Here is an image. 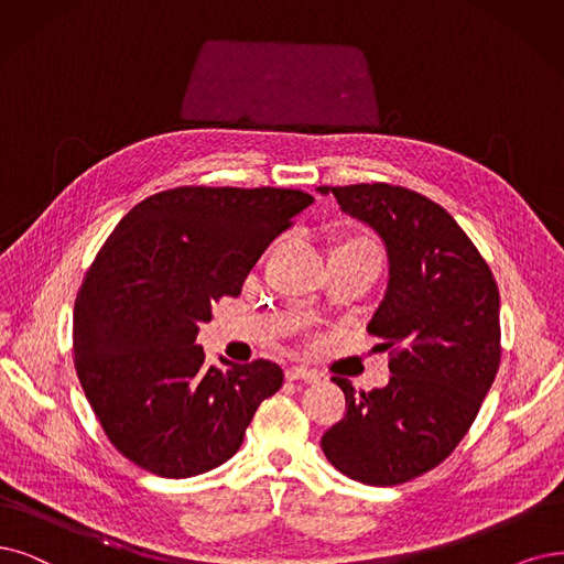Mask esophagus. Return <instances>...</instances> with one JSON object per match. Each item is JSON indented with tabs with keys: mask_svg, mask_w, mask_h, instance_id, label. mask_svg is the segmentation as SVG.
Instances as JSON below:
<instances>
[{
	"mask_svg": "<svg viewBox=\"0 0 564 564\" xmlns=\"http://www.w3.org/2000/svg\"><path fill=\"white\" fill-rule=\"evenodd\" d=\"M285 379L288 381H306V383H316V381H321V371H316V369H308V367H290L288 371H285Z\"/></svg>",
	"mask_w": 564,
	"mask_h": 564,
	"instance_id": "esophagus-1",
	"label": "esophagus"
}]
</instances>
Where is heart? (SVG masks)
<instances>
[{"label": "heart", "instance_id": "b5f03b06", "mask_svg": "<svg viewBox=\"0 0 564 564\" xmlns=\"http://www.w3.org/2000/svg\"><path fill=\"white\" fill-rule=\"evenodd\" d=\"M339 253H365L381 260V246L365 229H341L332 237V256Z\"/></svg>", "mask_w": 564, "mask_h": 564}]
</instances>
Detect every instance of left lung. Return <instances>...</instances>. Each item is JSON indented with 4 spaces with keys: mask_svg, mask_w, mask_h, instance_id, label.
<instances>
[{
    "mask_svg": "<svg viewBox=\"0 0 564 564\" xmlns=\"http://www.w3.org/2000/svg\"><path fill=\"white\" fill-rule=\"evenodd\" d=\"M352 218L381 235L390 281L367 332L390 350L386 388L346 394V415L321 440L352 481L398 486L463 442L490 390L499 344V290L488 262L444 206L402 185H321Z\"/></svg>",
    "mask_w": 564,
    "mask_h": 564,
    "instance_id": "8db88e82",
    "label": "left lung"
}]
</instances>
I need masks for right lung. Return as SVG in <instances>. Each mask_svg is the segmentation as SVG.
<instances>
[{
  "instance_id": "obj_1",
  "label": "right lung",
  "mask_w": 564,
  "mask_h": 564,
  "mask_svg": "<svg viewBox=\"0 0 564 564\" xmlns=\"http://www.w3.org/2000/svg\"><path fill=\"white\" fill-rule=\"evenodd\" d=\"M311 202L290 187L181 185L139 202L104 241L74 306V365L130 463L187 478L239 451L283 371L269 360L206 365L197 332Z\"/></svg>"
}]
</instances>
